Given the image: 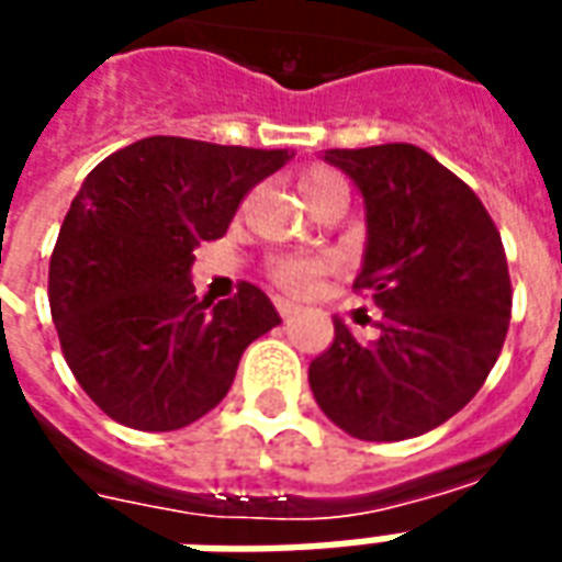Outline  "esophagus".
Listing matches in <instances>:
<instances>
[{
    "instance_id": "1",
    "label": "esophagus",
    "mask_w": 562,
    "mask_h": 562,
    "mask_svg": "<svg viewBox=\"0 0 562 562\" xmlns=\"http://www.w3.org/2000/svg\"><path fill=\"white\" fill-rule=\"evenodd\" d=\"M277 313H280L285 322H289V318H294V315L301 313V306L292 301H282V297H277Z\"/></svg>"
}]
</instances>
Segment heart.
<instances>
[{
    "mask_svg": "<svg viewBox=\"0 0 562 562\" xmlns=\"http://www.w3.org/2000/svg\"><path fill=\"white\" fill-rule=\"evenodd\" d=\"M330 190H345V181L336 176L334 169H327V166L303 169L301 193L306 205H313L315 199L330 193ZM265 270H268L270 282L280 285L282 292L306 294L313 292L315 282L330 270V259L327 256H270Z\"/></svg>",
    "mask_w": 562,
    "mask_h": 562,
    "instance_id": "1",
    "label": "heart"
}]
</instances>
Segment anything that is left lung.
<instances>
[{
  "instance_id": "obj_1",
  "label": "left lung",
  "mask_w": 562,
  "mask_h": 562,
  "mask_svg": "<svg viewBox=\"0 0 562 562\" xmlns=\"http://www.w3.org/2000/svg\"><path fill=\"white\" fill-rule=\"evenodd\" d=\"M327 164L366 202L363 270L355 289L381 310L378 339L339 318L310 363L318 408L360 440L431 431L471 402L501 357L513 282L488 211L429 151L408 143L334 148Z\"/></svg>"
}]
</instances>
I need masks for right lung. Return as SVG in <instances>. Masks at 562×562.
<instances>
[{
    "instance_id": "add662e5",
    "label": "right lung",
    "mask_w": 562,
    "mask_h": 562,
    "mask_svg": "<svg viewBox=\"0 0 562 562\" xmlns=\"http://www.w3.org/2000/svg\"><path fill=\"white\" fill-rule=\"evenodd\" d=\"M292 157L148 136L82 181L49 256L61 355L98 408L139 431L184 429L214 411L252 339L280 315L252 282L196 297L199 240H217L252 187Z\"/></svg>"
}]
</instances>
